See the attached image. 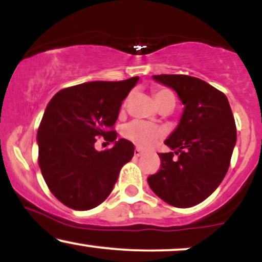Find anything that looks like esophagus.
Segmentation results:
<instances>
[{
	"label": "esophagus",
	"mask_w": 262,
	"mask_h": 262,
	"mask_svg": "<svg viewBox=\"0 0 262 262\" xmlns=\"http://www.w3.org/2000/svg\"><path fill=\"white\" fill-rule=\"evenodd\" d=\"M143 154H144L143 150H140V149H138V148L134 150V156H137V158H139V156H141Z\"/></svg>",
	"instance_id": "34e87169"
}]
</instances>
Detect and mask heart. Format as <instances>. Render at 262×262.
Masks as SVG:
<instances>
[{"mask_svg": "<svg viewBox=\"0 0 262 262\" xmlns=\"http://www.w3.org/2000/svg\"><path fill=\"white\" fill-rule=\"evenodd\" d=\"M172 95L169 90L158 89L155 91L156 102H161L166 96ZM123 135L132 143L143 149H149L156 145L165 135V130L159 125L144 121H133L123 129Z\"/></svg>", "mask_w": 262, "mask_h": 262, "instance_id": "1", "label": "heart"}]
</instances>
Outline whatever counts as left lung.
<instances>
[{"instance_id": "obj_1", "label": "left lung", "mask_w": 262, "mask_h": 262, "mask_svg": "<svg viewBox=\"0 0 262 262\" xmlns=\"http://www.w3.org/2000/svg\"><path fill=\"white\" fill-rule=\"evenodd\" d=\"M152 79L177 93L183 112L165 140L171 151L159 154L161 167L148 183L166 203L188 208L203 202L223 181L236 143L235 122L227 96L206 81L187 75Z\"/></svg>"}]
</instances>
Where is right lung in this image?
Listing matches in <instances>:
<instances>
[{
  "label": "right lung",
  "mask_w": 262,
  "mask_h": 262,
  "mask_svg": "<svg viewBox=\"0 0 262 262\" xmlns=\"http://www.w3.org/2000/svg\"><path fill=\"white\" fill-rule=\"evenodd\" d=\"M138 80L81 83L59 91L47 106L37 134L39 166L50 192L69 208L89 210L101 204L133 158V143L116 140L112 128ZM98 135L114 148L97 152Z\"/></svg>",
  "instance_id": "obj_1"
}]
</instances>
